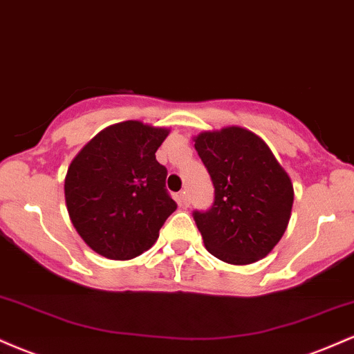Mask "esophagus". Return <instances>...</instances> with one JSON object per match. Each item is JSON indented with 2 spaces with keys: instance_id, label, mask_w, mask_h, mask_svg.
<instances>
[{
  "instance_id": "esophagus-1",
  "label": "esophagus",
  "mask_w": 354,
  "mask_h": 354,
  "mask_svg": "<svg viewBox=\"0 0 354 354\" xmlns=\"http://www.w3.org/2000/svg\"><path fill=\"white\" fill-rule=\"evenodd\" d=\"M178 203H180L181 206H189L188 191H180V194H178Z\"/></svg>"
}]
</instances>
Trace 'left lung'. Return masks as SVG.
<instances>
[{
  "label": "left lung",
  "mask_w": 354,
  "mask_h": 354,
  "mask_svg": "<svg viewBox=\"0 0 354 354\" xmlns=\"http://www.w3.org/2000/svg\"><path fill=\"white\" fill-rule=\"evenodd\" d=\"M208 169L214 201L193 218L211 254L230 265L259 261L286 231L293 183L265 141L241 126L194 136Z\"/></svg>",
  "instance_id": "8db88e82"
}]
</instances>
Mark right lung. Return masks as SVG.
Returning <instances> with one entry per match:
<instances>
[{
    "instance_id": "add662e5",
    "label": "right lung",
    "mask_w": 354,
    "mask_h": 354,
    "mask_svg": "<svg viewBox=\"0 0 354 354\" xmlns=\"http://www.w3.org/2000/svg\"><path fill=\"white\" fill-rule=\"evenodd\" d=\"M168 128L129 120L104 128L76 154L64 178L70 219L93 251L133 259L149 250L176 209L156 149Z\"/></svg>"
}]
</instances>
